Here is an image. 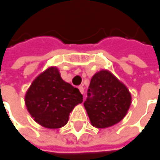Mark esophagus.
Returning a JSON list of instances; mask_svg holds the SVG:
<instances>
[{"label":"esophagus","instance_id":"34e87169","mask_svg":"<svg viewBox=\"0 0 160 160\" xmlns=\"http://www.w3.org/2000/svg\"><path fill=\"white\" fill-rule=\"evenodd\" d=\"M79 89H80V93L83 95V94H84V88H83L82 86H80V87H79Z\"/></svg>","mask_w":160,"mask_h":160}]
</instances>
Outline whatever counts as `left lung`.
Here are the masks:
<instances>
[{"mask_svg": "<svg viewBox=\"0 0 160 160\" xmlns=\"http://www.w3.org/2000/svg\"><path fill=\"white\" fill-rule=\"evenodd\" d=\"M84 102L92 126L104 128L117 124L126 116L131 104L127 87L108 71L93 76Z\"/></svg>", "mask_w": 160, "mask_h": 160, "instance_id": "1", "label": "left lung"}]
</instances>
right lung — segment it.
<instances>
[{
  "label": "right lung",
  "mask_w": 160,
  "mask_h": 160,
  "mask_svg": "<svg viewBox=\"0 0 160 160\" xmlns=\"http://www.w3.org/2000/svg\"><path fill=\"white\" fill-rule=\"evenodd\" d=\"M80 90L63 81L56 67L39 75L25 95V105L37 123L59 128L67 123L70 112L82 102Z\"/></svg>",
  "instance_id": "right-lung-1"
}]
</instances>
